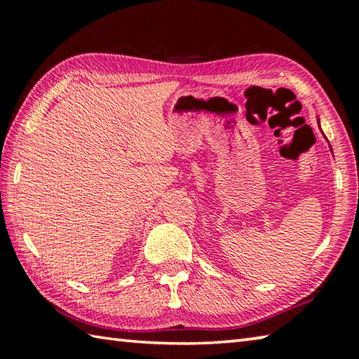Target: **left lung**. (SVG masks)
I'll return each mask as SVG.
<instances>
[{"mask_svg": "<svg viewBox=\"0 0 359 359\" xmlns=\"http://www.w3.org/2000/svg\"><path fill=\"white\" fill-rule=\"evenodd\" d=\"M318 123H320V120H318Z\"/></svg>", "mask_w": 359, "mask_h": 359, "instance_id": "1", "label": "left lung"}]
</instances>
